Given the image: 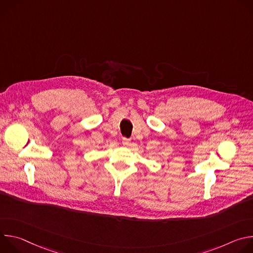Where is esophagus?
Wrapping results in <instances>:
<instances>
[{"mask_svg": "<svg viewBox=\"0 0 253 253\" xmlns=\"http://www.w3.org/2000/svg\"><path fill=\"white\" fill-rule=\"evenodd\" d=\"M122 144H123L124 146H129L130 145V140H128L126 138H123L122 139Z\"/></svg>", "mask_w": 253, "mask_h": 253, "instance_id": "obj_1", "label": "esophagus"}]
</instances>
